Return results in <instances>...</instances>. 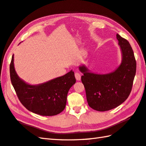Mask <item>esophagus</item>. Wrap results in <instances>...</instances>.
<instances>
[{"instance_id":"1","label":"esophagus","mask_w":146,"mask_h":146,"mask_svg":"<svg viewBox=\"0 0 146 146\" xmlns=\"http://www.w3.org/2000/svg\"><path fill=\"white\" fill-rule=\"evenodd\" d=\"M75 75L77 81H80V80H81V75H80V74L79 73H75Z\"/></svg>"}]
</instances>
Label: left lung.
I'll return each mask as SVG.
<instances>
[{"label":"left lung","instance_id":"1","mask_svg":"<svg viewBox=\"0 0 146 146\" xmlns=\"http://www.w3.org/2000/svg\"><path fill=\"white\" fill-rule=\"evenodd\" d=\"M122 52V62L113 72L97 74L90 72L85 65L80 66L83 74L82 82L85 86L88 105L97 111H107L119 106L128 98L136 73V61L129 41L117 34Z\"/></svg>","mask_w":146,"mask_h":146}]
</instances>
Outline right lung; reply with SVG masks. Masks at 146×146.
Masks as SVG:
<instances>
[{"label":"right lung","mask_w":146,"mask_h":146,"mask_svg":"<svg viewBox=\"0 0 146 146\" xmlns=\"http://www.w3.org/2000/svg\"><path fill=\"white\" fill-rule=\"evenodd\" d=\"M12 85L19 100L27 110L42 116L59 114L66 107L67 95L76 82L72 70L60 77L36 85H29L21 79L15 70L14 54L10 64Z\"/></svg>","instance_id":"obj_1"}]
</instances>
